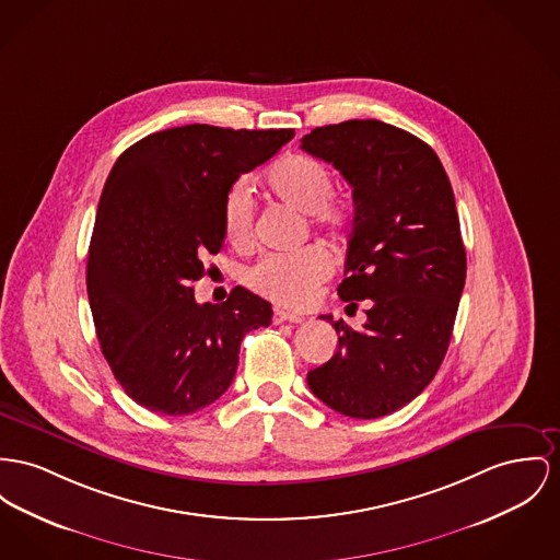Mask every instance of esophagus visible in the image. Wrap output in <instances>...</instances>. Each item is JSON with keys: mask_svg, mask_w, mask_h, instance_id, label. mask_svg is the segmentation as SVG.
Wrapping results in <instances>:
<instances>
[{"mask_svg": "<svg viewBox=\"0 0 560 560\" xmlns=\"http://www.w3.org/2000/svg\"><path fill=\"white\" fill-rule=\"evenodd\" d=\"M305 320V316H301V314H295V312H289V310H282V307H276L273 310V323L278 325V323H303Z\"/></svg>", "mask_w": 560, "mask_h": 560, "instance_id": "34e87169", "label": "esophagus"}]
</instances>
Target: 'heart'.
<instances>
[{"mask_svg":"<svg viewBox=\"0 0 560 560\" xmlns=\"http://www.w3.org/2000/svg\"><path fill=\"white\" fill-rule=\"evenodd\" d=\"M273 197L289 203L310 223L331 240L343 237L352 221L350 203L337 197L336 176L327 163L310 154H289L280 159L265 176ZM224 235L235 246L253 240V203L244 185L226 192L223 203ZM331 261L325 250L310 246L295 253H269L248 267L246 284L262 298L282 305L303 307L316 298L318 287L327 280Z\"/></svg>","mask_w":560,"mask_h":560,"instance_id":"1","label":"heart"}]
</instances>
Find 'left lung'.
Segmentation results:
<instances>
[{
    "instance_id": "obj_1",
    "label": "left lung",
    "mask_w": 560,
    "mask_h": 560,
    "mask_svg": "<svg viewBox=\"0 0 560 560\" xmlns=\"http://www.w3.org/2000/svg\"><path fill=\"white\" fill-rule=\"evenodd\" d=\"M301 149L352 187L337 295L348 307L370 303L361 329L325 316L339 348L307 386L343 416L380 418L418 397L446 357L467 271L454 192L433 149L382 120L316 127Z\"/></svg>"
}]
</instances>
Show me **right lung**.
Here are the masks:
<instances>
[{"instance_id":"obj_1","label":"right lung","mask_w":560,"mask_h":560,"mask_svg":"<svg viewBox=\"0 0 560 560\" xmlns=\"http://www.w3.org/2000/svg\"><path fill=\"white\" fill-rule=\"evenodd\" d=\"M293 129L185 125L125 150L106 180L89 246L86 291L102 352L125 393L167 416L203 410L229 388L240 343L269 327L271 303L235 287L197 303L203 257L223 248L233 183Z\"/></svg>"}]
</instances>
